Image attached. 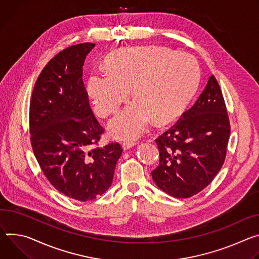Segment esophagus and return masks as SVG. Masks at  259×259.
Listing matches in <instances>:
<instances>
[{"mask_svg": "<svg viewBox=\"0 0 259 259\" xmlns=\"http://www.w3.org/2000/svg\"><path fill=\"white\" fill-rule=\"evenodd\" d=\"M136 144H137V143L134 142V141H125V142L122 143V148H123L124 150H127V149L132 148L133 146H135Z\"/></svg>", "mask_w": 259, "mask_h": 259, "instance_id": "obj_1", "label": "esophagus"}]
</instances>
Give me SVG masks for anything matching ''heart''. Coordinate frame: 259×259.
Returning a JSON list of instances; mask_svg holds the SVG:
<instances>
[{
  "label": "heart",
  "mask_w": 259,
  "mask_h": 259,
  "mask_svg": "<svg viewBox=\"0 0 259 259\" xmlns=\"http://www.w3.org/2000/svg\"><path fill=\"white\" fill-rule=\"evenodd\" d=\"M106 68L94 70L88 93L101 117L115 115L127 101L130 89L135 99L109 124L117 139H134L144 133L151 119L165 122L190 101L198 83L194 57L161 46H133L112 52Z\"/></svg>",
  "instance_id": "b5f03b06"
}]
</instances>
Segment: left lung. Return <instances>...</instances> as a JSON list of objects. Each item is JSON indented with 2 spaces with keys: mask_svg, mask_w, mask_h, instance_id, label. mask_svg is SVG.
<instances>
[{
  "mask_svg": "<svg viewBox=\"0 0 259 259\" xmlns=\"http://www.w3.org/2000/svg\"><path fill=\"white\" fill-rule=\"evenodd\" d=\"M229 135L223 95L212 75L193 106L155 140L159 164L151 171L153 181L178 198L202 191L223 165Z\"/></svg>",
  "mask_w": 259,
  "mask_h": 259,
  "instance_id": "obj_1",
  "label": "left lung"
}]
</instances>
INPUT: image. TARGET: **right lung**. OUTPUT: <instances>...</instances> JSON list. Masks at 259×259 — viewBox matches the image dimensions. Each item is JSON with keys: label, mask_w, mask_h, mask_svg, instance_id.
Masks as SVG:
<instances>
[{"label": "right lung", "mask_w": 259, "mask_h": 259, "mask_svg": "<svg viewBox=\"0 0 259 259\" xmlns=\"http://www.w3.org/2000/svg\"><path fill=\"white\" fill-rule=\"evenodd\" d=\"M94 47L82 43L57 53L40 73L30 104L31 144L43 174L79 202L108 190L122 153L119 143L97 146L104 128L82 81L85 57Z\"/></svg>", "instance_id": "1"}]
</instances>
